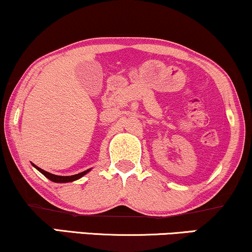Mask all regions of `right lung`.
Wrapping results in <instances>:
<instances>
[{
	"label": "right lung",
	"instance_id": "1",
	"mask_svg": "<svg viewBox=\"0 0 252 252\" xmlns=\"http://www.w3.org/2000/svg\"><path fill=\"white\" fill-rule=\"evenodd\" d=\"M31 164H32V166H33V167H36L37 170L39 171L41 174H44V176H45V177L47 178V179H50L51 181H53V183H59V184H62V183H72V181H75V180L80 179L81 177H84L85 174H87L88 172L91 171V168H88V170H86V171H84V172H81V173L74 174V176H66V177H63V176H56V174L49 173V172H46V171L41 170L40 167L36 166V165H34L33 163H31Z\"/></svg>",
	"mask_w": 252,
	"mask_h": 252
}]
</instances>
